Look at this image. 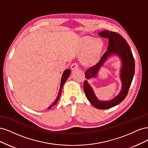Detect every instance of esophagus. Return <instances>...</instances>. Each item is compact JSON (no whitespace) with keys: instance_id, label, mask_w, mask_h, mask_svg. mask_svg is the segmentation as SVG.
<instances>
[{"instance_id":"34e87169","label":"esophagus","mask_w":148,"mask_h":148,"mask_svg":"<svg viewBox=\"0 0 148 148\" xmlns=\"http://www.w3.org/2000/svg\"><path fill=\"white\" fill-rule=\"evenodd\" d=\"M78 69V64L77 63H73L71 65V69L72 70H77Z\"/></svg>"}]
</instances>
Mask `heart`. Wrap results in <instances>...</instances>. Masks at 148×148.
<instances>
[{
    "label": "heart",
    "instance_id": "obj_1",
    "mask_svg": "<svg viewBox=\"0 0 148 148\" xmlns=\"http://www.w3.org/2000/svg\"><path fill=\"white\" fill-rule=\"evenodd\" d=\"M79 47L81 49H86L82 58L84 64L94 63L100 55L102 47V43L99 39H93L89 36H85L80 40Z\"/></svg>",
    "mask_w": 148,
    "mask_h": 148
}]
</instances>
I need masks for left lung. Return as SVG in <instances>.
<instances>
[{"label": "left lung", "instance_id": "left-lung-1", "mask_svg": "<svg viewBox=\"0 0 148 148\" xmlns=\"http://www.w3.org/2000/svg\"><path fill=\"white\" fill-rule=\"evenodd\" d=\"M98 34L101 37L108 38L109 46L107 51L104 53L99 62L85 71L84 74L86 79L84 82L83 88L88 101L94 107L98 109H107L120 104L127 96L135 73V60L130 47L122 36L117 33L107 30L103 31ZM112 54L118 55L122 62L123 65L120 74L122 82V89L119 95L114 99L106 101H99L95 96L87 81L96 76L98 71L107 58Z\"/></svg>", "mask_w": 148, "mask_h": 148}]
</instances>
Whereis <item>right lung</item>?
I'll return each mask as SVG.
<instances>
[{
  "label": "right lung",
  "mask_w": 148,
  "mask_h": 148,
  "mask_svg": "<svg viewBox=\"0 0 148 148\" xmlns=\"http://www.w3.org/2000/svg\"><path fill=\"white\" fill-rule=\"evenodd\" d=\"M70 73H71V71H70V69H67V70H65L64 71V72L63 73V75H62V79H61V82H60V90H59V94H58V96H57V97L56 98V99L55 100L54 102H53L52 104H51L50 106L49 107V108H48L49 109H50L52 106H54L56 104V103L57 102V101H59V99H60V96L61 95L62 87H63L64 83L66 81V79H68L70 75Z\"/></svg>",
  "instance_id": "1"
}]
</instances>
